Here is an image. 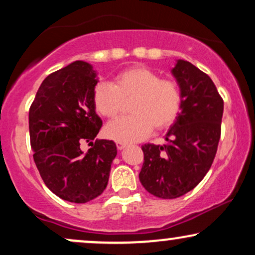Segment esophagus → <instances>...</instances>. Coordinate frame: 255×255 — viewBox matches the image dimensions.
Returning a JSON list of instances; mask_svg holds the SVG:
<instances>
[{"label":"esophagus","mask_w":255,"mask_h":255,"mask_svg":"<svg viewBox=\"0 0 255 255\" xmlns=\"http://www.w3.org/2000/svg\"><path fill=\"white\" fill-rule=\"evenodd\" d=\"M116 146H118L119 150H124V148H126V146H127V144H125V142L118 141V142H116Z\"/></svg>","instance_id":"esophagus-1"}]
</instances>
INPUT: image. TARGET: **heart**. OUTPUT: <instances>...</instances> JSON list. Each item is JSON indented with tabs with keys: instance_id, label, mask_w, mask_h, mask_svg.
Masks as SVG:
<instances>
[{
	"instance_id": "obj_1",
	"label": "heart",
	"mask_w": 255,
	"mask_h": 255,
	"mask_svg": "<svg viewBox=\"0 0 255 255\" xmlns=\"http://www.w3.org/2000/svg\"><path fill=\"white\" fill-rule=\"evenodd\" d=\"M130 98L131 115L105 127V135L116 141H140L150 135L153 127H169L181 107L177 85L171 80H160L156 72L146 67L126 69L116 75L113 84L101 81L93 92L96 110L107 119H115L121 113L124 101Z\"/></svg>"
}]
</instances>
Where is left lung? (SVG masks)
<instances>
[{
    "label": "left lung",
    "instance_id": "obj_1",
    "mask_svg": "<svg viewBox=\"0 0 255 255\" xmlns=\"http://www.w3.org/2000/svg\"><path fill=\"white\" fill-rule=\"evenodd\" d=\"M181 107L164 145L142 146L139 180L154 197L175 199L192 191L211 168L217 152L224 103L211 78L191 62L177 60L171 69Z\"/></svg>",
    "mask_w": 255,
    "mask_h": 255
}]
</instances>
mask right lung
Segmentation results:
<instances>
[{"instance_id": "add662e5", "label": "right lung", "mask_w": 255, "mask_h": 255, "mask_svg": "<svg viewBox=\"0 0 255 255\" xmlns=\"http://www.w3.org/2000/svg\"><path fill=\"white\" fill-rule=\"evenodd\" d=\"M98 81L92 64L75 61L44 79L28 113L33 159L44 183L75 204L104 192L118 154L113 140L93 142L102 127L93 102ZM83 142L91 145L86 154Z\"/></svg>"}]
</instances>
